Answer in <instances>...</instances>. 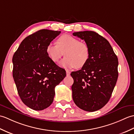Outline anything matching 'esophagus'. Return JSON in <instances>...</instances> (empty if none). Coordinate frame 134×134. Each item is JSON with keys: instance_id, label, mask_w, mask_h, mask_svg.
<instances>
[{"instance_id": "obj_1", "label": "esophagus", "mask_w": 134, "mask_h": 134, "mask_svg": "<svg viewBox=\"0 0 134 134\" xmlns=\"http://www.w3.org/2000/svg\"><path fill=\"white\" fill-rule=\"evenodd\" d=\"M70 72H69V71L66 70V76H70Z\"/></svg>"}]
</instances>
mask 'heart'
Returning <instances> with one entry per match:
<instances>
[{
  "mask_svg": "<svg viewBox=\"0 0 134 134\" xmlns=\"http://www.w3.org/2000/svg\"><path fill=\"white\" fill-rule=\"evenodd\" d=\"M56 44H49L46 47L47 55L54 63H57L64 55L61 62V66L71 69H80L88 61L90 50L88 44L80 41L77 38L70 35H63L56 40Z\"/></svg>",
  "mask_w": 134,
  "mask_h": 134,
  "instance_id": "b5f03b06",
  "label": "heart"
}]
</instances>
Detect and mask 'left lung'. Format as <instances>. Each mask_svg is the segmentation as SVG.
<instances>
[{"mask_svg":"<svg viewBox=\"0 0 134 134\" xmlns=\"http://www.w3.org/2000/svg\"><path fill=\"white\" fill-rule=\"evenodd\" d=\"M73 35L84 40L90 50L87 64L70 74L74 80L73 100L81 109L96 111L111 96L118 77V59L108 41L96 32L79 31Z\"/></svg>","mask_w":134,"mask_h":134,"instance_id":"obj_1","label":"left lung"}]
</instances>
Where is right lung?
<instances>
[{"mask_svg": "<svg viewBox=\"0 0 134 134\" xmlns=\"http://www.w3.org/2000/svg\"><path fill=\"white\" fill-rule=\"evenodd\" d=\"M61 33L42 29L22 41L13 57V75L20 99L28 107L41 111L53 102L55 87L66 71L50 60L46 47Z\"/></svg>", "mask_w": 134, "mask_h": 134, "instance_id": "1", "label": "right lung"}]
</instances>
